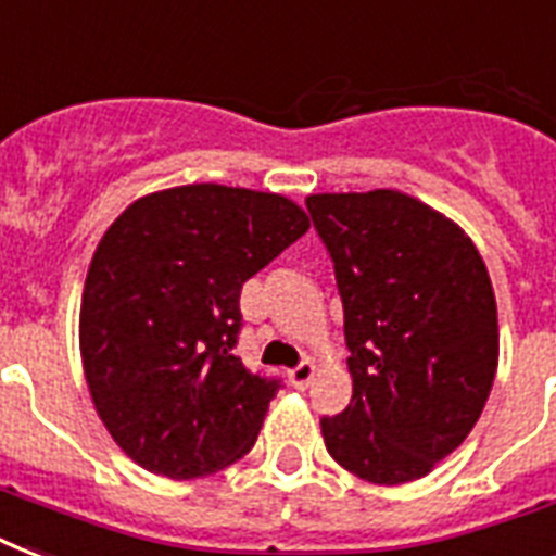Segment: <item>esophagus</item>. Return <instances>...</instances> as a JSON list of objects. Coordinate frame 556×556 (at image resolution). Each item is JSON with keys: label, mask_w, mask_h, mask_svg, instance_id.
Instances as JSON below:
<instances>
[{"label": "esophagus", "mask_w": 556, "mask_h": 556, "mask_svg": "<svg viewBox=\"0 0 556 556\" xmlns=\"http://www.w3.org/2000/svg\"><path fill=\"white\" fill-rule=\"evenodd\" d=\"M314 371H317V366H314L312 361H303V364H296L294 369H288V380H291V387L294 389H308Z\"/></svg>", "instance_id": "1"}]
</instances>
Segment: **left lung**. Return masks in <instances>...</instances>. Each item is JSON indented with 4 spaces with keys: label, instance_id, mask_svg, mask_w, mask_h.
Instances as JSON below:
<instances>
[{
    "label": "left lung",
    "instance_id": "1",
    "mask_svg": "<svg viewBox=\"0 0 556 556\" xmlns=\"http://www.w3.org/2000/svg\"><path fill=\"white\" fill-rule=\"evenodd\" d=\"M343 303L352 401L326 450L371 484L421 479L467 439L500 361L496 296L476 244L397 190L308 195Z\"/></svg>",
    "mask_w": 556,
    "mask_h": 556
}]
</instances>
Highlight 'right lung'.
<instances>
[{
	"instance_id": "obj_1",
	"label": "right lung",
	"mask_w": 556,
	"mask_h": 556,
	"mask_svg": "<svg viewBox=\"0 0 556 556\" xmlns=\"http://www.w3.org/2000/svg\"><path fill=\"white\" fill-rule=\"evenodd\" d=\"M305 230L282 195L187 185L143 195L103 233L83 288V369L132 462L199 479L253 447L282 380L233 355L239 294Z\"/></svg>"
}]
</instances>
